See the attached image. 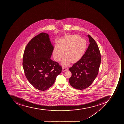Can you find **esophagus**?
<instances>
[{"mask_svg":"<svg viewBox=\"0 0 124 124\" xmlns=\"http://www.w3.org/2000/svg\"><path fill=\"white\" fill-rule=\"evenodd\" d=\"M67 70H68V69H67L66 68V67H63V72H65V71H67Z\"/></svg>","mask_w":124,"mask_h":124,"instance_id":"1","label":"esophagus"}]
</instances>
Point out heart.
Here are the masks:
<instances>
[{"instance_id": "b5f03b06", "label": "heart", "mask_w": 124, "mask_h": 124, "mask_svg": "<svg viewBox=\"0 0 124 124\" xmlns=\"http://www.w3.org/2000/svg\"><path fill=\"white\" fill-rule=\"evenodd\" d=\"M87 43L85 39L78 35H68L55 46L53 57L56 61L59 62L64 55L65 57L62 64L67 66L71 61L76 62L79 60L85 53Z\"/></svg>"}]
</instances>
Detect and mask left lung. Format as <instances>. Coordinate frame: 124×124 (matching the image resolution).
<instances>
[{
  "mask_svg": "<svg viewBox=\"0 0 124 124\" xmlns=\"http://www.w3.org/2000/svg\"><path fill=\"white\" fill-rule=\"evenodd\" d=\"M90 44L83 56L69 70L72 76L69 83L77 90L89 87L97 76L101 63V55L97 43L88 35Z\"/></svg>",
  "mask_w": 124,
  "mask_h": 124,
  "instance_id": "1",
  "label": "left lung"
}]
</instances>
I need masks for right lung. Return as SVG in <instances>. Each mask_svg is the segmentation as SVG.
Returning a JSON list of instances; mask_svg holds the SVG:
<instances>
[{"label": "right lung", "instance_id": "obj_1", "mask_svg": "<svg viewBox=\"0 0 124 124\" xmlns=\"http://www.w3.org/2000/svg\"><path fill=\"white\" fill-rule=\"evenodd\" d=\"M54 47L49 35L41 32L31 39L25 47L23 65L29 83L41 91L49 89L54 83L62 67L51 59Z\"/></svg>", "mask_w": 124, "mask_h": 124}]
</instances>
